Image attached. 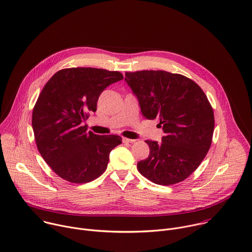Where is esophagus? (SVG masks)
Returning <instances> with one entry per match:
<instances>
[{"label": "esophagus", "mask_w": 252, "mask_h": 252, "mask_svg": "<svg viewBox=\"0 0 252 252\" xmlns=\"http://www.w3.org/2000/svg\"><path fill=\"white\" fill-rule=\"evenodd\" d=\"M134 141H135V139H130V138L123 137V142H125V143H133Z\"/></svg>", "instance_id": "34e87169"}]
</instances>
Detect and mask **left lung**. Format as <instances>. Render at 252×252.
<instances>
[{"mask_svg":"<svg viewBox=\"0 0 252 252\" xmlns=\"http://www.w3.org/2000/svg\"><path fill=\"white\" fill-rule=\"evenodd\" d=\"M125 81L147 120H159L162 142L145 140L149 155L137 163L139 173L158 185L185 180L208 153L215 127L213 108L191 79L166 71L126 72Z\"/></svg>","mask_w":252,"mask_h":252,"instance_id":"8db88e82","label":"left lung"}]
</instances>
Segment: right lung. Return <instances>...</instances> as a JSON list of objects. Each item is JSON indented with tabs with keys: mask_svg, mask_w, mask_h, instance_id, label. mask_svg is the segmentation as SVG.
<instances>
[{
	"mask_svg": "<svg viewBox=\"0 0 252 252\" xmlns=\"http://www.w3.org/2000/svg\"><path fill=\"white\" fill-rule=\"evenodd\" d=\"M124 79L118 71L67 68L45 84L32 112V129L39 153L51 169L71 183H87L107 169L119 135L87 132L89 112L97 111L101 93Z\"/></svg>",
	"mask_w": 252,
	"mask_h": 252,
	"instance_id": "right-lung-1",
	"label": "right lung"
}]
</instances>
